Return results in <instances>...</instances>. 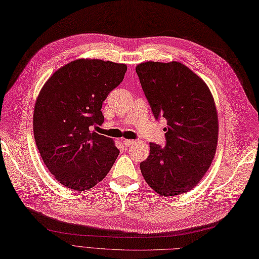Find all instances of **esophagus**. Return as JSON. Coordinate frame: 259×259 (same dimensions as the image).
Returning a JSON list of instances; mask_svg holds the SVG:
<instances>
[{
  "label": "esophagus",
  "instance_id": "1",
  "mask_svg": "<svg viewBox=\"0 0 259 259\" xmlns=\"http://www.w3.org/2000/svg\"><path fill=\"white\" fill-rule=\"evenodd\" d=\"M122 142H123L125 147H130V146H132L135 143L134 140H127V139H122Z\"/></svg>",
  "mask_w": 259,
  "mask_h": 259
}]
</instances>
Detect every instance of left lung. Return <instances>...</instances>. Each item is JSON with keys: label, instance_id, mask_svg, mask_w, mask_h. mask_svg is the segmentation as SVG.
I'll list each match as a JSON object with an SVG mask.
<instances>
[{"label": "left lung", "instance_id": "left-lung-1", "mask_svg": "<svg viewBox=\"0 0 259 259\" xmlns=\"http://www.w3.org/2000/svg\"><path fill=\"white\" fill-rule=\"evenodd\" d=\"M155 118H165L164 147L149 143L140 163L146 183L163 196L188 192L203 179L214 158L219 119L205 81L178 62H145L136 67Z\"/></svg>", "mask_w": 259, "mask_h": 259}]
</instances>
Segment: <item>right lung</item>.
Masks as SVG:
<instances>
[{
    "instance_id": "right-lung-1",
    "label": "right lung",
    "mask_w": 259,
    "mask_h": 259,
    "mask_svg": "<svg viewBox=\"0 0 259 259\" xmlns=\"http://www.w3.org/2000/svg\"><path fill=\"white\" fill-rule=\"evenodd\" d=\"M126 65L100 59H76L53 73L38 94L33 133L39 155L65 187H94L112 168L119 149L92 132L104 117L102 102L123 80Z\"/></svg>"
}]
</instances>
